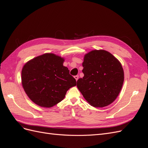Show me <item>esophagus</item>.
Instances as JSON below:
<instances>
[{"label": "esophagus", "instance_id": "esophagus-1", "mask_svg": "<svg viewBox=\"0 0 148 148\" xmlns=\"http://www.w3.org/2000/svg\"><path fill=\"white\" fill-rule=\"evenodd\" d=\"M74 78H75V80H76V81H77L78 79H79V75H75V76H74Z\"/></svg>", "mask_w": 148, "mask_h": 148}]
</instances>
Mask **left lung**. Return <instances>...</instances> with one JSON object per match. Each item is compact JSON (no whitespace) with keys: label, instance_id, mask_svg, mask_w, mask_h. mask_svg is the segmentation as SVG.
I'll return each mask as SVG.
<instances>
[{"label":"left lung","instance_id":"obj_1","mask_svg":"<svg viewBox=\"0 0 148 148\" xmlns=\"http://www.w3.org/2000/svg\"><path fill=\"white\" fill-rule=\"evenodd\" d=\"M84 76L77 87L91 106L99 108L111 104L119 95L124 81L120 62L105 50H92L84 55Z\"/></svg>","mask_w":148,"mask_h":148}]
</instances>
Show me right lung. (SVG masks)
<instances>
[{"label": "right lung", "mask_w": 148, "mask_h": 148, "mask_svg": "<svg viewBox=\"0 0 148 148\" xmlns=\"http://www.w3.org/2000/svg\"><path fill=\"white\" fill-rule=\"evenodd\" d=\"M64 59L45 53L28 61L22 70L23 89L33 102L51 108L64 99L66 92L76 86L75 79L63 66Z\"/></svg>", "instance_id": "1"}]
</instances>
